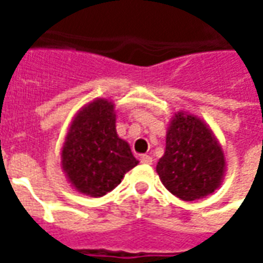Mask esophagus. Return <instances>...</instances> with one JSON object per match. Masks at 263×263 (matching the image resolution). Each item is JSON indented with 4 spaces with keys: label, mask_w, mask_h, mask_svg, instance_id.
I'll list each match as a JSON object with an SVG mask.
<instances>
[{
    "label": "esophagus",
    "mask_w": 263,
    "mask_h": 263,
    "mask_svg": "<svg viewBox=\"0 0 263 263\" xmlns=\"http://www.w3.org/2000/svg\"><path fill=\"white\" fill-rule=\"evenodd\" d=\"M141 162L145 163V165H151V163H152V158H151L149 155H142V156H141Z\"/></svg>",
    "instance_id": "esophagus-1"
}]
</instances>
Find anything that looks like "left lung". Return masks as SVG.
<instances>
[{
  "instance_id": "left-lung-1",
  "label": "left lung",
  "mask_w": 263,
  "mask_h": 263,
  "mask_svg": "<svg viewBox=\"0 0 263 263\" xmlns=\"http://www.w3.org/2000/svg\"><path fill=\"white\" fill-rule=\"evenodd\" d=\"M156 172L173 196L193 201L220 187L226 173V156L218 139L201 118L179 111L172 117L165 154Z\"/></svg>"
}]
</instances>
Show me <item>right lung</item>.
<instances>
[{"label":"right lung","instance_id":"add662e5","mask_svg":"<svg viewBox=\"0 0 263 263\" xmlns=\"http://www.w3.org/2000/svg\"><path fill=\"white\" fill-rule=\"evenodd\" d=\"M62 169L81 194L101 197L114 190L138 165L126 141L115 129V107L96 98L74 115L62 146Z\"/></svg>","mask_w":263,"mask_h":263}]
</instances>
